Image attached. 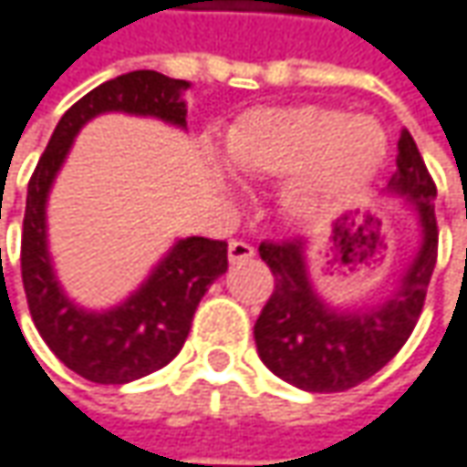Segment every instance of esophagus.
I'll use <instances>...</instances> for the list:
<instances>
[{
    "instance_id": "34e87169",
    "label": "esophagus",
    "mask_w": 467,
    "mask_h": 467,
    "mask_svg": "<svg viewBox=\"0 0 467 467\" xmlns=\"http://www.w3.org/2000/svg\"><path fill=\"white\" fill-rule=\"evenodd\" d=\"M227 254H230V261H233V264H240V261L254 258L255 251H254V245H251V243H245V240H230Z\"/></svg>"
}]
</instances>
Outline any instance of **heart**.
<instances>
[{
  "mask_svg": "<svg viewBox=\"0 0 467 467\" xmlns=\"http://www.w3.org/2000/svg\"><path fill=\"white\" fill-rule=\"evenodd\" d=\"M224 156L248 177H287L282 206L293 216L335 212L381 167L387 132L368 114L335 107L255 109L234 122Z\"/></svg>",
  "mask_w": 467,
  "mask_h": 467,
  "instance_id": "heart-1",
  "label": "heart"
}]
</instances>
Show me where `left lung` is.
<instances>
[{
  "instance_id": "1",
  "label": "left lung",
  "mask_w": 467,
  "mask_h": 467,
  "mask_svg": "<svg viewBox=\"0 0 467 467\" xmlns=\"http://www.w3.org/2000/svg\"><path fill=\"white\" fill-rule=\"evenodd\" d=\"M389 191L418 209L423 243L392 295L374 308L342 314L314 293L303 240H264L258 254L274 274V293L254 327L266 368L306 392H345L384 368L408 342L423 311L436 266V185L408 130L397 140V172ZM348 237V227H337Z\"/></svg>"
}]
</instances>
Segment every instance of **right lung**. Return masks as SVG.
<instances>
[{
    "label": "right lung",
    "instance_id": "right-lung-1",
    "mask_svg": "<svg viewBox=\"0 0 467 467\" xmlns=\"http://www.w3.org/2000/svg\"><path fill=\"white\" fill-rule=\"evenodd\" d=\"M185 80L135 70L101 83L62 114L28 182L20 269L33 324L70 371L96 384H128L164 368L182 350L193 314L216 276L227 272V243L177 240L167 258L112 311H83L62 293L47 251V195L78 130L101 112L159 117L185 128Z\"/></svg>",
    "mask_w": 467,
    "mask_h": 467
}]
</instances>
